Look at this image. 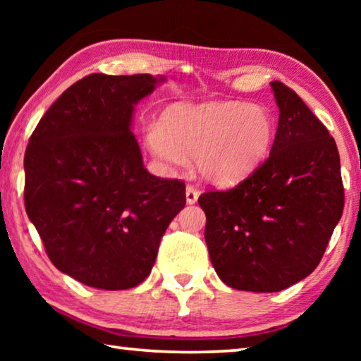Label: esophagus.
I'll use <instances>...</instances> for the list:
<instances>
[{
    "mask_svg": "<svg viewBox=\"0 0 361 361\" xmlns=\"http://www.w3.org/2000/svg\"><path fill=\"white\" fill-rule=\"evenodd\" d=\"M197 199H199L197 189H195L194 186H186V202L189 205H192V204L197 202Z\"/></svg>",
    "mask_w": 361,
    "mask_h": 361,
    "instance_id": "esophagus-1",
    "label": "esophagus"
}]
</instances>
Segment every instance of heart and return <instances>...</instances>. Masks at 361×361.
Instances as JSON below:
<instances>
[{"mask_svg": "<svg viewBox=\"0 0 361 361\" xmlns=\"http://www.w3.org/2000/svg\"><path fill=\"white\" fill-rule=\"evenodd\" d=\"M276 138V122L261 105L209 102L176 103L145 132V145L167 167L195 169L205 181L229 186L264 161Z\"/></svg>", "mask_w": 361, "mask_h": 361, "instance_id": "heart-1", "label": "heart"}]
</instances>
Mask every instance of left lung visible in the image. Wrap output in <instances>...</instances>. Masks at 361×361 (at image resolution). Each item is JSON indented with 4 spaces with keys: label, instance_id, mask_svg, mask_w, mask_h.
Returning a JSON list of instances; mask_svg holds the SVG:
<instances>
[{
    "label": "left lung",
    "instance_id": "1",
    "mask_svg": "<svg viewBox=\"0 0 361 361\" xmlns=\"http://www.w3.org/2000/svg\"><path fill=\"white\" fill-rule=\"evenodd\" d=\"M279 126L264 164L229 191L199 197L218 277L276 293L319 266L344 209L338 146L295 90L271 82Z\"/></svg>",
    "mask_w": 361,
    "mask_h": 361
}]
</instances>
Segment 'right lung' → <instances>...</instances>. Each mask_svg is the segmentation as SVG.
<instances>
[{"instance_id":"right-lung-1","label":"right lung","mask_w":361,"mask_h":361,"mask_svg":"<svg viewBox=\"0 0 361 361\" xmlns=\"http://www.w3.org/2000/svg\"><path fill=\"white\" fill-rule=\"evenodd\" d=\"M164 76L89 75L65 90L25 151V210L52 264L100 290L149 276L159 243L186 204L185 183L143 166L137 103Z\"/></svg>"}]
</instances>
